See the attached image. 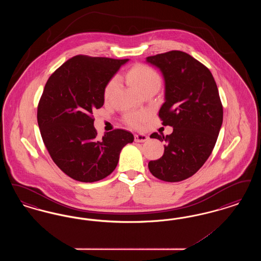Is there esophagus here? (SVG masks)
<instances>
[{
    "instance_id": "esophagus-1",
    "label": "esophagus",
    "mask_w": 261,
    "mask_h": 261,
    "mask_svg": "<svg viewBox=\"0 0 261 261\" xmlns=\"http://www.w3.org/2000/svg\"><path fill=\"white\" fill-rule=\"evenodd\" d=\"M134 140L137 143H144V142L149 140V137L147 135H144V134H136L134 137Z\"/></svg>"
}]
</instances>
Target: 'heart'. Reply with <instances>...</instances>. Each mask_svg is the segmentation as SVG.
Here are the masks:
<instances>
[{"label": "heart", "instance_id": "heart-1", "mask_svg": "<svg viewBox=\"0 0 261 261\" xmlns=\"http://www.w3.org/2000/svg\"><path fill=\"white\" fill-rule=\"evenodd\" d=\"M127 77L131 84L141 92L152 88L159 89L162 83V77L159 72L151 66L144 63H137L132 66L127 72ZM119 82L120 80L118 76H113L109 80L103 90L105 99L108 100L112 99V96L119 87ZM149 116V112H128L125 115V119L130 126L134 128H141L144 126Z\"/></svg>", "mask_w": 261, "mask_h": 261}]
</instances>
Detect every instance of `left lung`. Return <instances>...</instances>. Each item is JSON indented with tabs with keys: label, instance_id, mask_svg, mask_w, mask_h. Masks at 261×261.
<instances>
[{
	"label": "left lung",
	"instance_id": "obj_1",
	"mask_svg": "<svg viewBox=\"0 0 261 261\" xmlns=\"http://www.w3.org/2000/svg\"><path fill=\"white\" fill-rule=\"evenodd\" d=\"M162 71L165 101L159 116L170 135L152 133L166 142L161 159L149 162L150 173L165 182L193 176L210 158L223 121V107L210 69L189 54L170 50L147 58Z\"/></svg>",
	"mask_w": 261,
	"mask_h": 261
}]
</instances>
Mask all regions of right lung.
I'll use <instances>...</instances> for the list:
<instances>
[{
  "label": "right lung",
  "instance_id": "right-lung-1",
  "mask_svg": "<svg viewBox=\"0 0 261 261\" xmlns=\"http://www.w3.org/2000/svg\"><path fill=\"white\" fill-rule=\"evenodd\" d=\"M129 60L75 56L48 79L37 110L43 142L59 168L76 181L92 183L115 169L132 133L115 129L99 140L93 112L102 107L103 90Z\"/></svg>",
  "mask_w": 261,
  "mask_h": 261
}]
</instances>
